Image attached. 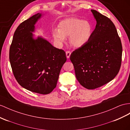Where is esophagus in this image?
Listing matches in <instances>:
<instances>
[{"instance_id": "1", "label": "esophagus", "mask_w": 130, "mask_h": 130, "mask_svg": "<svg viewBox=\"0 0 130 130\" xmlns=\"http://www.w3.org/2000/svg\"><path fill=\"white\" fill-rule=\"evenodd\" d=\"M66 57H67L68 59H69L70 58V55H71V52L70 51H66Z\"/></svg>"}]
</instances>
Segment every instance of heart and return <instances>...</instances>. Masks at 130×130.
Returning a JSON list of instances; mask_svg holds the SVG:
<instances>
[{
    "label": "heart",
    "mask_w": 130,
    "mask_h": 130,
    "mask_svg": "<svg viewBox=\"0 0 130 130\" xmlns=\"http://www.w3.org/2000/svg\"><path fill=\"white\" fill-rule=\"evenodd\" d=\"M58 30L53 32V37L56 42L62 43L65 38L69 37L70 44L79 48L86 44L90 39L93 27L88 21L78 18H70L59 23Z\"/></svg>",
    "instance_id": "obj_1"
}]
</instances>
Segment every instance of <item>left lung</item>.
Here are the masks:
<instances>
[{"label": "left lung", "mask_w": 130, "mask_h": 130, "mask_svg": "<svg viewBox=\"0 0 130 130\" xmlns=\"http://www.w3.org/2000/svg\"><path fill=\"white\" fill-rule=\"evenodd\" d=\"M97 21L88 42L71 54L76 77L88 89L101 87L117 75L121 67L122 47L114 24L108 17L91 10Z\"/></svg>", "instance_id": "obj_1"}]
</instances>
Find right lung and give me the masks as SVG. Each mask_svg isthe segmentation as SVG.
<instances>
[{
    "instance_id": "add662e5",
    "label": "right lung",
    "mask_w": 130,
    "mask_h": 130,
    "mask_svg": "<svg viewBox=\"0 0 130 130\" xmlns=\"http://www.w3.org/2000/svg\"><path fill=\"white\" fill-rule=\"evenodd\" d=\"M38 13L16 28L9 50V60L16 81L31 92L47 94L56 86L60 72L66 61L65 52L46 40L32 38Z\"/></svg>"
}]
</instances>
